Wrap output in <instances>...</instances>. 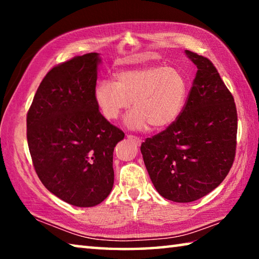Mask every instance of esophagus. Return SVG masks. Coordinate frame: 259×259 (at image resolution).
I'll list each match as a JSON object with an SVG mask.
<instances>
[{
	"mask_svg": "<svg viewBox=\"0 0 259 259\" xmlns=\"http://www.w3.org/2000/svg\"><path fill=\"white\" fill-rule=\"evenodd\" d=\"M126 138L130 139L131 142H134L136 145L140 146V144H142V138L139 137H136V136H133V135H126Z\"/></svg>",
	"mask_w": 259,
	"mask_h": 259,
	"instance_id": "1",
	"label": "esophagus"
}]
</instances>
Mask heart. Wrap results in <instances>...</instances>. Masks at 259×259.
<instances>
[{"label": "heart", "mask_w": 259, "mask_h": 259, "mask_svg": "<svg viewBox=\"0 0 259 259\" xmlns=\"http://www.w3.org/2000/svg\"><path fill=\"white\" fill-rule=\"evenodd\" d=\"M188 82L179 69L170 66H146L125 69L116 81L102 80L95 87L94 98L107 120H115L131 104L124 117L130 130L164 128L178 119L185 106Z\"/></svg>", "instance_id": "1"}]
</instances>
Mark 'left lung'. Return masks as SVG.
<instances>
[{
	"label": "left lung",
	"instance_id": "8db88e82",
	"mask_svg": "<svg viewBox=\"0 0 259 259\" xmlns=\"http://www.w3.org/2000/svg\"><path fill=\"white\" fill-rule=\"evenodd\" d=\"M198 67L185 107L161 134L142 144L155 190L174 202H193L224 181L233 164L238 115L233 96L205 57L185 50Z\"/></svg>",
	"mask_w": 259,
	"mask_h": 259
}]
</instances>
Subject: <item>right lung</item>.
<instances>
[{"label": "right lung", "mask_w": 259, "mask_h": 259, "mask_svg": "<svg viewBox=\"0 0 259 259\" xmlns=\"http://www.w3.org/2000/svg\"><path fill=\"white\" fill-rule=\"evenodd\" d=\"M97 52L78 56L43 78L27 114V142L43 185L75 207H95L114 184L113 152L124 134L100 114L94 98Z\"/></svg>", "instance_id": "obj_1"}]
</instances>
